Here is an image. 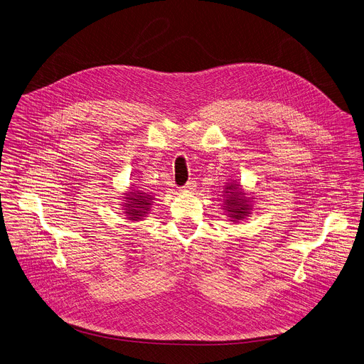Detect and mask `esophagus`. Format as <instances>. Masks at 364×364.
Segmentation results:
<instances>
[{"label":"esophagus","instance_id":"obj_1","mask_svg":"<svg viewBox=\"0 0 364 364\" xmlns=\"http://www.w3.org/2000/svg\"><path fill=\"white\" fill-rule=\"evenodd\" d=\"M196 189V182L192 179V181H189L185 186H183V192H186V193H191V192H193Z\"/></svg>","mask_w":364,"mask_h":364}]
</instances>
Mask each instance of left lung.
<instances>
[{
	"instance_id": "8db88e82",
	"label": "left lung",
	"mask_w": 364,
	"mask_h": 364,
	"mask_svg": "<svg viewBox=\"0 0 364 364\" xmlns=\"http://www.w3.org/2000/svg\"><path fill=\"white\" fill-rule=\"evenodd\" d=\"M223 209L230 222H242L249 218L253 209V196L243 191L240 182L230 181L226 182L223 191Z\"/></svg>"
}]
</instances>
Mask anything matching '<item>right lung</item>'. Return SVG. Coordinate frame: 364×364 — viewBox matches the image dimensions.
<instances>
[{
  "label": "right lung",
  "mask_w": 364,
  "mask_h": 364,
  "mask_svg": "<svg viewBox=\"0 0 364 364\" xmlns=\"http://www.w3.org/2000/svg\"><path fill=\"white\" fill-rule=\"evenodd\" d=\"M122 210L125 213V219L131 222H139L146 218L149 213L152 203L155 200V195L141 191L138 188H129L125 193H122Z\"/></svg>",
  "instance_id": "right-lung-1"
}]
</instances>
